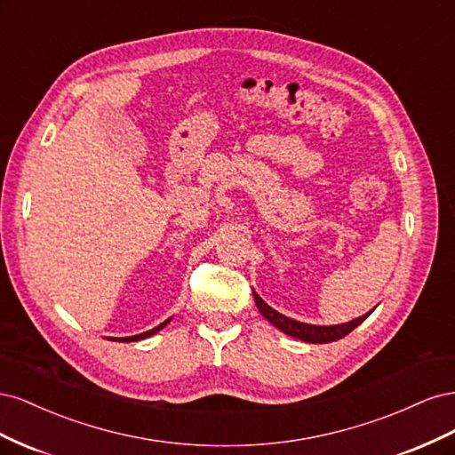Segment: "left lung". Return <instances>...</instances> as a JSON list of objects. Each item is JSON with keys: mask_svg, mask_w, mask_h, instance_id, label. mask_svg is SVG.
<instances>
[{"mask_svg": "<svg viewBox=\"0 0 455 455\" xmlns=\"http://www.w3.org/2000/svg\"><path fill=\"white\" fill-rule=\"evenodd\" d=\"M254 301H256V307L258 311L266 316V319L273 324L277 326L281 332L292 336L296 339L301 341H307V343H330V341H336L341 339L343 336H347L351 330H355L361 323H364L370 313L374 311H368L366 315L359 316V319H353L349 323H343V324H332V326H319V324H307V323H299L291 319V316H286L279 311H275L273 307H269L264 299H261L254 291Z\"/></svg>", "mask_w": 455, "mask_h": 455, "instance_id": "8db88e82", "label": "left lung"}]
</instances>
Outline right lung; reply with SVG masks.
Instances as JSON below:
<instances>
[{"instance_id": "right-lung-1", "label": "right lung", "mask_w": 455, "mask_h": 455, "mask_svg": "<svg viewBox=\"0 0 455 455\" xmlns=\"http://www.w3.org/2000/svg\"><path fill=\"white\" fill-rule=\"evenodd\" d=\"M172 319V316H171ZM171 319H167L164 323H161V324H157L156 328H151V330H148V332H142V334H136V336H127V338H112V339H116V341H123V343H129V341H139V339H146V338H149V336H154V334H157L159 330H163L164 326H167L169 323H171Z\"/></svg>"}]
</instances>
